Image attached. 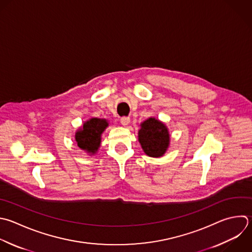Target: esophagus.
<instances>
[{
    "instance_id": "obj_1",
    "label": "esophagus",
    "mask_w": 252,
    "mask_h": 252,
    "mask_svg": "<svg viewBox=\"0 0 252 252\" xmlns=\"http://www.w3.org/2000/svg\"><path fill=\"white\" fill-rule=\"evenodd\" d=\"M130 118L129 117H122L121 119H120V122H121V124L123 125V126H127L129 123H130Z\"/></svg>"
}]
</instances>
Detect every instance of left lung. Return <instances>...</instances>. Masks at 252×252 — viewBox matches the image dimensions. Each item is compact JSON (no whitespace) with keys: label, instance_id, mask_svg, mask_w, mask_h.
I'll return each instance as SVG.
<instances>
[{"label":"left lung","instance_id":"8db88e82","mask_svg":"<svg viewBox=\"0 0 252 252\" xmlns=\"http://www.w3.org/2000/svg\"><path fill=\"white\" fill-rule=\"evenodd\" d=\"M138 137L143 151L149 157H162L169 146L170 138L166 126L153 117L141 124Z\"/></svg>","mask_w":252,"mask_h":252}]
</instances>
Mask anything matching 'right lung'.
I'll list each match as a JSON object with an SVG mask.
<instances>
[{"mask_svg": "<svg viewBox=\"0 0 252 252\" xmlns=\"http://www.w3.org/2000/svg\"><path fill=\"white\" fill-rule=\"evenodd\" d=\"M107 126L105 119L92 118L86 121L75 135L78 147L91 155L95 154L100 146L101 134Z\"/></svg>", "mask_w": 252, "mask_h": 252, "instance_id": "add662e5", "label": "right lung"}]
</instances>
